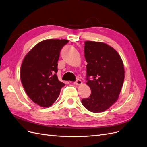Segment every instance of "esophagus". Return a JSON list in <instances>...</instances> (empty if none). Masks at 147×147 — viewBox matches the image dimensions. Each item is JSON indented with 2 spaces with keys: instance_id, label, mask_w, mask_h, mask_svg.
Masks as SVG:
<instances>
[{
  "instance_id": "34e87169",
  "label": "esophagus",
  "mask_w": 147,
  "mask_h": 147,
  "mask_svg": "<svg viewBox=\"0 0 147 147\" xmlns=\"http://www.w3.org/2000/svg\"><path fill=\"white\" fill-rule=\"evenodd\" d=\"M74 83L76 85H81L82 84V81L81 80H80V79H77V80L75 81Z\"/></svg>"
}]
</instances>
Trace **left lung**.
<instances>
[{"instance_id":"left-lung-1","label":"left lung","mask_w":147,"mask_h":147,"mask_svg":"<svg viewBox=\"0 0 147 147\" xmlns=\"http://www.w3.org/2000/svg\"><path fill=\"white\" fill-rule=\"evenodd\" d=\"M84 44L86 84L91 94L81 102L89 111L104 112L119 98L125 76L123 61L117 51L106 43L87 41Z\"/></svg>"}]
</instances>
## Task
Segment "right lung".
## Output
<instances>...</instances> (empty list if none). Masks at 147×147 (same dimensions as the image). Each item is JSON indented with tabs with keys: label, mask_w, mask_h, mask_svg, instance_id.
Here are the masks:
<instances>
[{
	"label": "right lung",
	"mask_w": 147,
	"mask_h": 147,
	"mask_svg": "<svg viewBox=\"0 0 147 147\" xmlns=\"http://www.w3.org/2000/svg\"><path fill=\"white\" fill-rule=\"evenodd\" d=\"M68 42L67 40L54 39L41 41L28 53L22 62V84L31 100L41 107L51 106L65 86L58 80L56 73L60 51Z\"/></svg>",
	"instance_id": "add662e5"
}]
</instances>
